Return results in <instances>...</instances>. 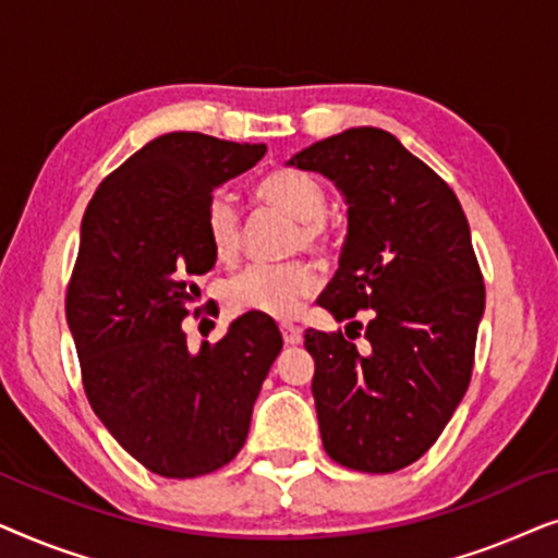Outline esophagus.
Segmentation results:
<instances>
[{
    "label": "esophagus",
    "instance_id": "34e87169",
    "mask_svg": "<svg viewBox=\"0 0 558 558\" xmlns=\"http://www.w3.org/2000/svg\"><path fill=\"white\" fill-rule=\"evenodd\" d=\"M279 330H281V338H284L287 345H300L302 342V330L296 325L284 323V325H279Z\"/></svg>",
    "mask_w": 558,
    "mask_h": 558
}]
</instances>
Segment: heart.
<instances>
[{
	"mask_svg": "<svg viewBox=\"0 0 558 558\" xmlns=\"http://www.w3.org/2000/svg\"><path fill=\"white\" fill-rule=\"evenodd\" d=\"M256 197L284 210L296 220L292 251L330 254L332 231L325 220L327 190L315 174L302 170H274L256 182ZM205 239L220 262H233L241 251L243 226L239 205L228 193H216L205 205ZM317 269L304 258L279 264H254L228 281L226 296L235 312H256L266 317H292L300 304L315 292Z\"/></svg>",
	"mask_w": 558,
	"mask_h": 558,
	"instance_id": "obj_1",
	"label": "heart"
}]
</instances>
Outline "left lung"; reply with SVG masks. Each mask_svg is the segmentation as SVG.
Instances as JSON below:
<instances>
[{"mask_svg":"<svg viewBox=\"0 0 558 558\" xmlns=\"http://www.w3.org/2000/svg\"><path fill=\"white\" fill-rule=\"evenodd\" d=\"M348 201L340 269L317 304L338 323L361 310L368 348L307 330L325 452L357 472L416 462L460 407L475 365L485 281L454 190L384 129L327 136L289 159ZM348 327V330H350ZM361 335V332H357Z\"/></svg>","mask_w":558,"mask_h":558,"instance_id":"left-lung-1","label":"left lung"}]
</instances>
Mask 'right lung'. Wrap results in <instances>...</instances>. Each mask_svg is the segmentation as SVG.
Segmentation results:
<instances>
[{"label":"right lung","mask_w":558,"mask_h":558,"mask_svg":"<svg viewBox=\"0 0 558 558\" xmlns=\"http://www.w3.org/2000/svg\"><path fill=\"white\" fill-rule=\"evenodd\" d=\"M264 155V144L197 132L157 136L96 187L83 213L65 292L83 391L113 439L155 475L201 477L231 462L284 345L274 319L256 312L197 353L182 330L201 294L195 277L216 264L205 205Z\"/></svg>","instance_id":"obj_1"}]
</instances>
